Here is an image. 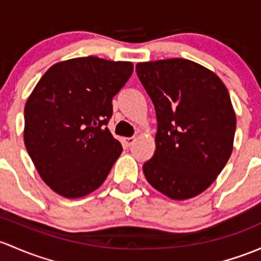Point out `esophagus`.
Returning <instances> with one entry per match:
<instances>
[{
	"mask_svg": "<svg viewBox=\"0 0 261 261\" xmlns=\"http://www.w3.org/2000/svg\"><path fill=\"white\" fill-rule=\"evenodd\" d=\"M135 140H136V138H126V139H123V144H125L127 147H130L131 145L135 142Z\"/></svg>",
	"mask_w": 261,
	"mask_h": 261,
	"instance_id": "esophagus-1",
	"label": "esophagus"
}]
</instances>
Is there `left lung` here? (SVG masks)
<instances>
[{"label": "left lung", "instance_id": "obj_1", "mask_svg": "<svg viewBox=\"0 0 261 261\" xmlns=\"http://www.w3.org/2000/svg\"><path fill=\"white\" fill-rule=\"evenodd\" d=\"M136 72L158 116L156 151L144 164L150 185L172 200L206 190L226 165L237 116L224 82L185 59L139 62Z\"/></svg>", "mask_w": 261, "mask_h": 261}]
</instances>
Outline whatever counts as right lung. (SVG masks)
<instances>
[{"instance_id":"right-lung-1","label":"right lung","mask_w":261,"mask_h":261,"mask_svg":"<svg viewBox=\"0 0 261 261\" xmlns=\"http://www.w3.org/2000/svg\"><path fill=\"white\" fill-rule=\"evenodd\" d=\"M133 71L128 61L76 57L52 65L29 96L24 146L56 194L84 197L106 180L122 146L105 125Z\"/></svg>"}]
</instances>
